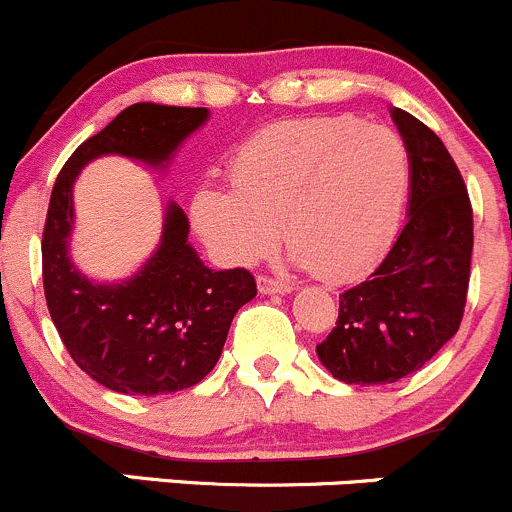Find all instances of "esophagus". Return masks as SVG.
<instances>
[{"instance_id":"esophagus-1","label":"esophagus","mask_w":512,"mask_h":512,"mask_svg":"<svg viewBox=\"0 0 512 512\" xmlns=\"http://www.w3.org/2000/svg\"><path fill=\"white\" fill-rule=\"evenodd\" d=\"M258 291L261 293H288L293 291L291 281H283V278H273V276H258Z\"/></svg>"}]
</instances>
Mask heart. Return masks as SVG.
Segmentation results:
<instances>
[{"instance_id": "heart-1", "label": "heart", "mask_w": 512, "mask_h": 512, "mask_svg": "<svg viewBox=\"0 0 512 512\" xmlns=\"http://www.w3.org/2000/svg\"><path fill=\"white\" fill-rule=\"evenodd\" d=\"M231 189L201 186L191 219L224 261L266 256L283 224L293 261L326 281L371 271L391 246L411 189L396 131L356 116L276 121L251 134L229 164Z\"/></svg>"}]
</instances>
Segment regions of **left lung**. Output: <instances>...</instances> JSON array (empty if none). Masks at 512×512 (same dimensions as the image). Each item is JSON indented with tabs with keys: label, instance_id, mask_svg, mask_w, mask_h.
Wrapping results in <instances>:
<instances>
[{
	"label": "left lung",
	"instance_id": "obj_1",
	"mask_svg": "<svg viewBox=\"0 0 512 512\" xmlns=\"http://www.w3.org/2000/svg\"><path fill=\"white\" fill-rule=\"evenodd\" d=\"M411 159V209L386 258L341 293L338 321L318 358L356 386L396 383L423 368L458 333L473 256V206L443 141L393 109Z\"/></svg>",
	"mask_w": 512,
	"mask_h": 512
}]
</instances>
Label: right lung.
Masks as SVG:
<instances>
[{
    "mask_svg": "<svg viewBox=\"0 0 512 512\" xmlns=\"http://www.w3.org/2000/svg\"><path fill=\"white\" fill-rule=\"evenodd\" d=\"M204 106L131 104L86 139L59 171L42 234L49 316L86 376L126 396H164L196 386L224 351L231 321L256 296L246 268L214 271L191 249L189 219L169 204L156 254L124 283H94L69 261L72 186L91 159L121 154L164 166L199 129Z\"/></svg>",
    "mask_w": 512,
    "mask_h": 512,
    "instance_id": "obj_1",
    "label": "right lung"
}]
</instances>
